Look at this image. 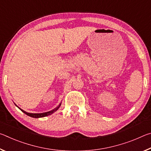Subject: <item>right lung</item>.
Instances as JSON below:
<instances>
[{
	"instance_id": "add662e5",
	"label": "right lung",
	"mask_w": 151,
	"mask_h": 151,
	"mask_svg": "<svg viewBox=\"0 0 151 151\" xmlns=\"http://www.w3.org/2000/svg\"><path fill=\"white\" fill-rule=\"evenodd\" d=\"M60 106V104L57 107V108H55V109H53V110H52V111H49V112H44V113H29V112H25L24 111H23V110L20 109L19 108H19L20 110H21L22 112H23L24 114H26L27 115H28V116L33 117V118H41V117H44V116H48V115H50V114H52L53 112H55L58 108H59Z\"/></svg>"
}]
</instances>
